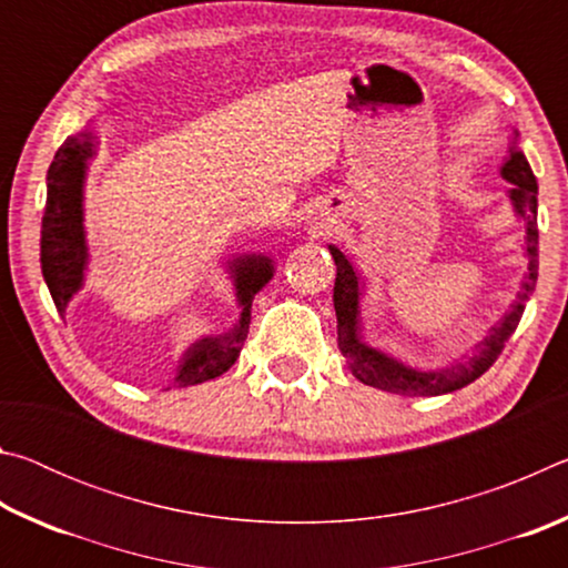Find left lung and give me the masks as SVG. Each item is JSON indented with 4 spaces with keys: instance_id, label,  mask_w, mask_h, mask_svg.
<instances>
[{
    "instance_id": "left-lung-1",
    "label": "left lung",
    "mask_w": 568,
    "mask_h": 568,
    "mask_svg": "<svg viewBox=\"0 0 568 568\" xmlns=\"http://www.w3.org/2000/svg\"><path fill=\"white\" fill-rule=\"evenodd\" d=\"M518 138V132H516ZM514 145L508 150V160L504 162L501 175L506 182H511L508 197H511L514 213L524 220L526 235H524V250L528 257V267L521 281V291H518L511 311L504 313L484 341L476 345V351L468 358H460L456 363L446 365L438 371H418L410 365L400 363L393 355L383 353L378 348H371L361 341V297L365 281L348 255L343 253L338 245H328L338 275H335L333 287V305L335 318H338V348L348 361V368L355 378L365 386L400 393V396H444V393H454L458 388L468 386L476 378L491 368L498 355H501L506 341L511 338L518 321H521L526 301L531 297L538 277V225H536V210H538V185L528 160L524 152Z\"/></svg>"
}]
</instances>
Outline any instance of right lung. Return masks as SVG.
Instances as JSON below:
<instances>
[{"label":"right lung","instance_id":"1","mask_svg":"<svg viewBox=\"0 0 568 568\" xmlns=\"http://www.w3.org/2000/svg\"><path fill=\"white\" fill-rule=\"evenodd\" d=\"M94 155V134L90 130L77 132L57 150L50 170H47V205L42 217L40 263L44 283L60 315L67 313L72 295L82 291L84 271H88V237H84V175L88 160ZM235 283L240 305V321L227 333L205 335L182 353L175 386L187 388L205 383L223 373L237 361L250 328V307L257 291L271 283L275 273L273 257L267 255H237L227 261Z\"/></svg>","mask_w":568,"mask_h":568}]
</instances>
